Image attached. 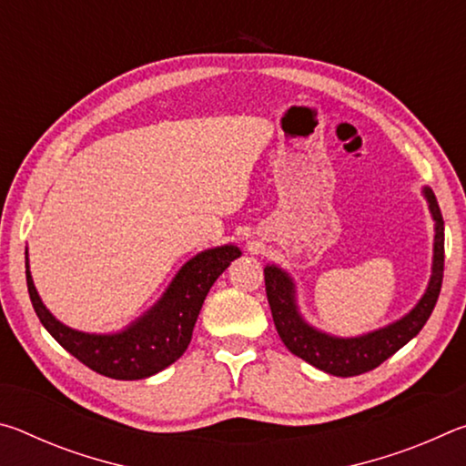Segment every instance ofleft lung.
<instances>
[{"mask_svg":"<svg viewBox=\"0 0 466 466\" xmlns=\"http://www.w3.org/2000/svg\"><path fill=\"white\" fill-rule=\"evenodd\" d=\"M423 197L428 199L430 214L436 222L431 278L428 289L415 304V309L389 327L360 337H335L322 333V330L309 325L299 314L294 279L279 267H265V289L275 329H278L283 345L294 356L302 358L327 374L341 378L358 376L380 366L384 360H389L392 353H397L400 347L420 333L438 302L441 278H444V219H441L440 205L430 187H423Z\"/></svg>","mask_w":466,"mask_h":466,"instance_id":"obj_1","label":"left lung"}]
</instances>
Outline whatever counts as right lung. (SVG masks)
Instances as JSON below:
<instances>
[{
    "mask_svg": "<svg viewBox=\"0 0 466 466\" xmlns=\"http://www.w3.org/2000/svg\"><path fill=\"white\" fill-rule=\"evenodd\" d=\"M238 257L240 248L234 244L208 248L195 255L191 261L180 267L162 298L144 317L119 333L110 335L69 329L46 310L28 269V250L26 286L38 320L63 350L102 376L115 380H139L162 372L183 356L191 343L193 327L209 288Z\"/></svg>",
    "mask_w": 466,
    "mask_h": 466,
    "instance_id": "obj_1",
    "label": "right lung"
}]
</instances>
